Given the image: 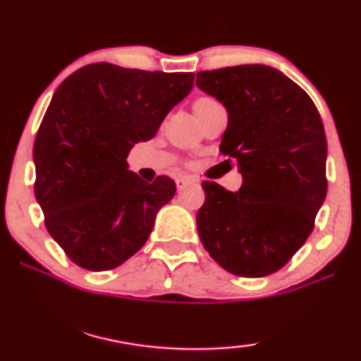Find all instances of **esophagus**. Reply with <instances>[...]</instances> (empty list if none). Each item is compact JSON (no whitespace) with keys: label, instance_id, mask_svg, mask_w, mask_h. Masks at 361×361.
Returning <instances> with one entry per match:
<instances>
[{"label":"esophagus","instance_id":"34e87169","mask_svg":"<svg viewBox=\"0 0 361 361\" xmlns=\"http://www.w3.org/2000/svg\"><path fill=\"white\" fill-rule=\"evenodd\" d=\"M192 182H194V179H190V177H177V179H176V185H177V189L182 190L185 185L192 184Z\"/></svg>","mask_w":361,"mask_h":361}]
</instances>
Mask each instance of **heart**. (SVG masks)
I'll return each instance as SVG.
<instances>
[{"label": "heart", "mask_w": 361, "mask_h": 361, "mask_svg": "<svg viewBox=\"0 0 361 361\" xmlns=\"http://www.w3.org/2000/svg\"><path fill=\"white\" fill-rule=\"evenodd\" d=\"M214 99H209V97H200V99L195 101L194 106H200V104H205V102H212Z\"/></svg>", "instance_id": "b5f03b06"}]
</instances>
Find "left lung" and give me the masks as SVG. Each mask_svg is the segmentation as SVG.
Segmentation results:
<instances>
[{
  "mask_svg": "<svg viewBox=\"0 0 361 361\" xmlns=\"http://www.w3.org/2000/svg\"><path fill=\"white\" fill-rule=\"evenodd\" d=\"M222 102L221 152L237 161L242 187L205 180L197 232L205 250L238 277H265L287 264L313 231L326 195V137L310 96L264 64L197 73Z\"/></svg>",
  "mask_w": 361,
  "mask_h": 361,
  "instance_id": "1",
  "label": "left lung"
}]
</instances>
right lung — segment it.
<instances>
[{
  "mask_svg": "<svg viewBox=\"0 0 361 361\" xmlns=\"http://www.w3.org/2000/svg\"><path fill=\"white\" fill-rule=\"evenodd\" d=\"M192 86V73L96 63L56 89L32 147L35 195L51 237L76 265L116 269L146 243L176 182L159 176L147 184L126 159Z\"/></svg>",
  "mask_w": 361,
  "mask_h": 361,
  "instance_id": "right-lung-1",
  "label": "right lung"
}]
</instances>
